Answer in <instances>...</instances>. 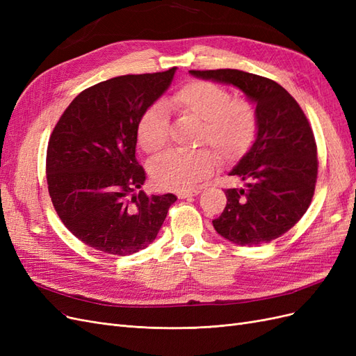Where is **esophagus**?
<instances>
[{"instance_id":"esophagus-1","label":"esophagus","mask_w":356,"mask_h":356,"mask_svg":"<svg viewBox=\"0 0 356 356\" xmlns=\"http://www.w3.org/2000/svg\"><path fill=\"white\" fill-rule=\"evenodd\" d=\"M199 195V190H186V191H178L177 196L179 199H186V197H190V196H196Z\"/></svg>"}]
</instances>
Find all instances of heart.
Here are the masks:
<instances>
[{
    "label": "heart",
    "instance_id": "obj_1",
    "mask_svg": "<svg viewBox=\"0 0 356 356\" xmlns=\"http://www.w3.org/2000/svg\"><path fill=\"white\" fill-rule=\"evenodd\" d=\"M165 104L181 117L199 120L197 144L209 145L222 161L241 159L254 143L258 131L254 104L232 96L230 90L218 83L191 80L172 93ZM136 138L149 154L168 145L170 120L163 104H152L139 115ZM213 166L215 156L208 148L172 149L153 161L152 177L159 188L184 191L211 174Z\"/></svg>",
    "mask_w": 356,
    "mask_h": 356
}]
</instances>
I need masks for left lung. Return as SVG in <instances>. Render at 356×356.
Masks as SVG:
<instances>
[{
    "label": "left lung",
    "mask_w": 356,
    "mask_h": 356,
    "mask_svg": "<svg viewBox=\"0 0 356 356\" xmlns=\"http://www.w3.org/2000/svg\"><path fill=\"white\" fill-rule=\"evenodd\" d=\"M190 72L233 84L257 104V139L230 172L246 188L225 190L227 204L213 229L242 246L277 239L300 221L315 195L318 149L305 111L281 84L261 75L229 68Z\"/></svg>",
    "instance_id": "left-lung-1"
}]
</instances>
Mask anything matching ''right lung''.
Masks as SVG:
<instances>
[{
  "mask_svg": "<svg viewBox=\"0 0 356 356\" xmlns=\"http://www.w3.org/2000/svg\"><path fill=\"white\" fill-rule=\"evenodd\" d=\"M175 67L129 74L83 90L50 135L49 195L63 225L83 243L129 255L152 243L177 197L134 195L145 181L135 157L138 118L174 79Z\"/></svg>",
  "mask_w": 356,
  "mask_h": 356,
  "instance_id": "right-lung-1",
  "label": "right lung"
}]
</instances>
